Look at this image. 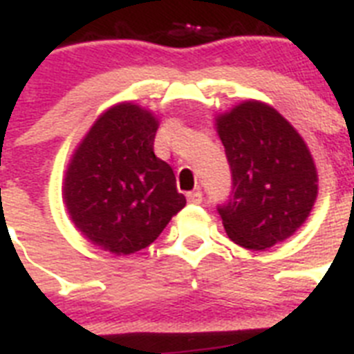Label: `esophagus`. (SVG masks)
I'll return each mask as SVG.
<instances>
[{"mask_svg":"<svg viewBox=\"0 0 354 354\" xmlns=\"http://www.w3.org/2000/svg\"><path fill=\"white\" fill-rule=\"evenodd\" d=\"M187 201L190 203V205H199V203L203 201V194L199 192V190H194V192H189L187 194Z\"/></svg>","mask_w":354,"mask_h":354,"instance_id":"34e87169","label":"esophagus"}]
</instances>
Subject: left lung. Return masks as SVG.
<instances>
[{"label":"left lung","instance_id":"obj_1","mask_svg":"<svg viewBox=\"0 0 354 354\" xmlns=\"http://www.w3.org/2000/svg\"><path fill=\"white\" fill-rule=\"evenodd\" d=\"M233 190L219 205L235 244L262 251L303 226L317 199V169L296 128L269 104L244 101L215 119Z\"/></svg>","mask_w":354,"mask_h":354}]
</instances>
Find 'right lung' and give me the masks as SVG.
Wrapping results in <instances>:
<instances>
[{"mask_svg": "<svg viewBox=\"0 0 354 354\" xmlns=\"http://www.w3.org/2000/svg\"><path fill=\"white\" fill-rule=\"evenodd\" d=\"M156 130L149 110L119 103L101 113L67 165L64 201L71 221L101 250H144L185 207L173 169L153 151Z\"/></svg>", "mask_w": 354, "mask_h": 354, "instance_id": "obj_1", "label": "right lung"}]
</instances>
